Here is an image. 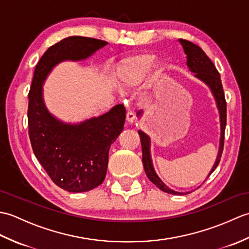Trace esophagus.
Segmentation results:
<instances>
[{
    "label": "esophagus",
    "instance_id": "34e87169",
    "mask_svg": "<svg viewBox=\"0 0 249 249\" xmlns=\"http://www.w3.org/2000/svg\"><path fill=\"white\" fill-rule=\"evenodd\" d=\"M135 118H136V116L133 112H127V114H126V121H127V123H129V124L134 123Z\"/></svg>",
    "mask_w": 249,
    "mask_h": 249
}]
</instances>
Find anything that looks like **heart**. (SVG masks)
Segmentation results:
<instances>
[{
	"label": "heart",
	"instance_id": "obj_1",
	"mask_svg": "<svg viewBox=\"0 0 249 249\" xmlns=\"http://www.w3.org/2000/svg\"><path fill=\"white\" fill-rule=\"evenodd\" d=\"M155 59L156 55L149 52L128 56L121 61L116 71V83L122 91L138 88L147 77L145 87L139 96V102L143 106L152 104L153 89L166 71L165 62Z\"/></svg>",
	"mask_w": 249,
	"mask_h": 249
}]
</instances>
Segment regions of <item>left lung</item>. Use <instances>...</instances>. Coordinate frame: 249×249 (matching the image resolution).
Instances as JSON below:
<instances>
[{
  "mask_svg": "<svg viewBox=\"0 0 249 249\" xmlns=\"http://www.w3.org/2000/svg\"><path fill=\"white\" fill-rule=\"evenodd\" d=\"M178 43L183 47L184 53L187 56V67L188 70L195 73V78H197L199 81L204 83L206 87L210 89L211 93H212L216 107H217L218 113H219V123H220V138H219V146H218V153L216 156V160L214 165L211 169L208 178L213 171L217 168L221 153L224 149V137H225V128H226V121H227V106H226V99L225 94L223 89V84H221L219 72L216 70L213 62L209 59V56L204 53V51L195 45L190 43L188 40L185 39H178ZM144 111L140 110L137 112V118L139 120L142 118ZM138 134L140 136L141 140V147H142V162H143L144 171L146 173V177L149 178L150 181L155 184L156 186L161 189L162 192L171 195H186L190 192H177V190L171 189L169 186L161 181V178L157 176V173L153 166V160L151 157V138L149 135H146L142 130H138ZM205 178V179H206ZM204 179V181H205ZM203 181V182H204ZM201 186V185H200ZM199 186V187H200ZM198 187V188H199Z\"/></svg>",
  "mask_w": 249,
  "mask_h": 249,
  "instance_id": "8db88e82",
  "label": "left lung"
}]
</instances>
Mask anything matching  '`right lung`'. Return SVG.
<instances>
[{"instance_id":"obj_1","label":"right lung","mask_w":249,"mask_h":249,"mask_svg":"<svg viewBox=\"0 0 249 249\" xmlns=\"http://www.w3.org/2000/svg\"><path fill=\"white\" fill-rule=\"evenodd\" d=\"M107 45L89 37H67L51 46L35 67L28 110L32 149L54 184L70 193L89 192L104 182L110 146L124 129L126 109L116 105L99 116L65 122L47 108L44 83L60 63L84 61Z\"/></svg>"}]
</instances>
